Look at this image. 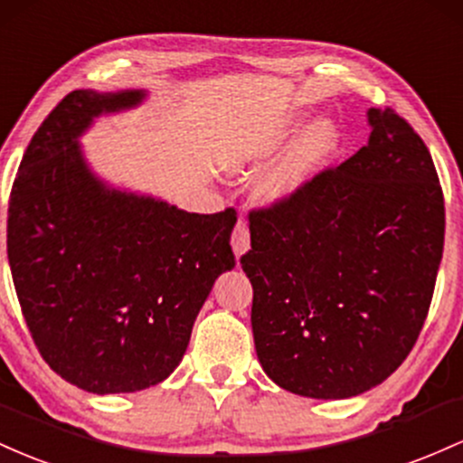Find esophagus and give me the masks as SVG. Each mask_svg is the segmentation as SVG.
<instances>
[{"mask_svg":"<svg viewBox=\"0 0 463 463\" xmlns=\"http://www.w3.org/2000/svg\"><path fill=\"white\" fill-rule=\"evenodd\" d=\"M232 247H233V253H236V258H241L242 253H247L249 247H251V241H249V227L242 218L236 222V227H233Z\"/></svg>","mask_w":463,"mask_h":463,"instance_id":"esophagus-1","label":"esophagus"}]
</instances>
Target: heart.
I'll return each mask as SVG.
<instances>
[{
	"label": "heart",
	"mask_w": 463,
	"mask_h": 463,
	"mask_svg": "<svg viewBox=\"0 0 463 463\" xmlns=\"http://www.w3.org/2000/svg\"><path fill=\"white\" fill-rule=\"evenodd\" d=\"M306 113H290L287 122L279 128L278 139L269 148V155L279 153L287 148L290 139L304 128ZM341 144H344V131H341L339 122L332 118H319L299 135L295 146L290 148L288 157L279 165L275 173L264 181L262 194L269 201H287L301 192L317 175L324 173L332 164V159L339 155Z\"/></svg>",
	"instance_id": "b5f03b06"
}]
</instances>
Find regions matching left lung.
Returning <instances> with one entry per match:
<instances>
[{"mask_svg":"<svg viewBox=\"0 0 463 463\" xmlns=\"http://www.w3.org/2000/svg\"><path fill=\"white\" fill-rule=\"evenodd\" d=\"M367 146L304 190L249 214L258 361L275 385L344 400L381 385L427 319L444 194L422 137L370 109Z\"/></svg>","mask_w":463,"mask_h":463,"instance_id":"obj_1","label":"left lung"}]
</instances>
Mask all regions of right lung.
<instances>
[{
  "mask_svg": "<svg viewBox=\"0 0 463 463\" xmlns=\"http://www.w3.org/2000/svg\"><path fill=\"white\" fill-rule=\"evenodd\" d=\"M144 90L67 93L30 139L8 203V262L45 363L90 393L165 381L221 273L236 264V210L190 214L119 190L87 164L78 137L128 111Z\"/></svg>",
  "mask_w": 463,
  "mask_h": 463,
  "instance_id": "obj_1",
  "label": "right lung"
}]
</instances>
